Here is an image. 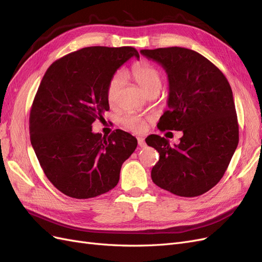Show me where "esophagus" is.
<instances>
[{
	"instance_id": "obj_1",
	"label": "esophagus",
	"mask_w": 262,
	"mask_h": 262,
	"mask_svg": "<svg viewBox=\"0 0 262 262\" xmlns=\"http://www.w3.org/2000/svg\"><path fill=\"white\" fill-rule=\"evenodd\" d=\"M138 145H139L140 147H144V146L146 145L143 138H138Z\"/></svg>"
}]
</instances>
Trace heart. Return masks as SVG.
I'll list each match as a JSON object with an SVG mask.
<instances>
[{
	"mask_svg": "<svg viewBox=\"0 0 262 262\" xmlns=\"http://www.w3.org/2000/svg\"><path fill=\"white\" fill-rule=\"evenodd\" d=\"M133 80L139 85V88L146 94L158 93L159 89L162 86V76L157 68L152 64L145 61H141L133 65L130 73ZM124 84V76L122 73H117L113 76L107 86V99L110 105H115L120 91ZM121 122L125 127L141 133L146 128V121L135 115V113L128 112L121 118Z\"/></svg>",
	"mask_w": 262,
	"mask_h": 262,
	"instance_id": "1",
	"label": "heart"
}]
</instances>
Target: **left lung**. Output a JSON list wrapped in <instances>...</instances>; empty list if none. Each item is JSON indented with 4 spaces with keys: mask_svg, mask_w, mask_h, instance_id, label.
<instances>
[{
    "mask_svg": "<svg viewBox=\"0 0 262 262\" xmlns=\"http://www.w3.org/2000/svg\"><path fill=\"white\" fill-rule=\"evenodd\" d=\"M140 52L161 64L168 76V110L157 127L183 133L174 146L158 135L145 139L159 153L152 180L174 195L200 196L221 181L238 143L230 84L217 67L194 50L169 47Z\"/></svg>",
    "mask_w": 262,
    "mask_h": 262,
    "instance_id": "obj_1",
    "label": "left lung"
}]
</instances>
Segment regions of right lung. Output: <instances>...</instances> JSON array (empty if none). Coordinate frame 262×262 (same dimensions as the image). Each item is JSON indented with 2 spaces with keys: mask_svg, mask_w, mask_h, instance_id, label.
I'll list each match as a JSON object with an SVG mask.
<instances>
[{
  "mask_svg": "<svg viewBox=\"0 0 262 262\" xmlns=\"http://www.w3.org/2000/svg\"><path fill=\"white\" fill-rule=\"evenodd\" d=\"M133 47H86L53 62L43 75L30 112V138L40 167L54 187L76 199L116 187L122 164L137 139L117 129L108 137L92 124L109 110L107 86L130 58Z\"/></svg>",
  "mask_w": 262,
  "mask_h": 262,
  "instance_id": "add662e5",
  "label": "right lung"
}]
</instances>
